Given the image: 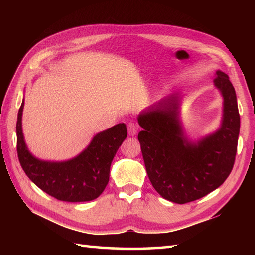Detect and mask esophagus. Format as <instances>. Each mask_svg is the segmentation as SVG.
I'll return each mask as SVG.
<instances>
[{
  "label": "esophagus",
  "instance_id": "esophagus-1",
  "mask_svg": "<svg viewBox=\"0 0 255 255\" xmlns=\"http://www.w3.org/2000/svg\"><path fill=\"white\" fill-rule=\"evenodd\" d=\"M138 132V126L134 123L128 124V134L130 137H134Z\"/></svg>",
  "mask_w": 255,
  "mask_h": 255
}]
</instances>
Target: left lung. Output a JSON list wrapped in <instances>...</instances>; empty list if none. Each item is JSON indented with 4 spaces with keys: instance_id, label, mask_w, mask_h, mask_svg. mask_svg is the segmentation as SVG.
<instances>
[{
    "instance_id": "1",
    "label": "left lung",
    "mask_w": 255,
    "mask_h": 255,
    "mask_svg": "<svg viewBox=\"0 0 255 255\" xmlns=\"http://www.w3.org/2000/svg\"><path fill=\"white\" fill-rule=\"evenodd\" d=\"M214 85L223 96V117L217 130L193 141L181 119V93H173L138 115V134L149 180L162 197L185 204L215 191L234 167L240 116L235 88L217 70Z\"/></svg>"
}]
</instances>
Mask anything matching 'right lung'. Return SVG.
Wrapping results in <instances>:
<instances>
[{"mask_svg": "<svg viewBox=\"0 0 255 255\" xmlns=\"http://www.w3.org/2000/svg\"><path fill=\"white\" fill-rule=\"evenodd\" d=\"M21 102L16 124L17 154L26 175L45 193L63 202H90L97 198L110 181L112 161L127 138L126 125L115 126L96 133L88 147L67 161H46L32 154L25 142L21 117Z\"/></svg>", "mask_w": 255, "mask_h": 255, "instance_id": "1", "label": "right lung"}]
</instances>
